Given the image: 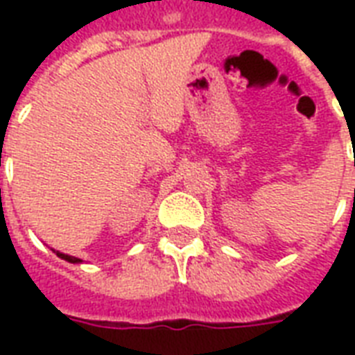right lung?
Instances as JSON below:
<instances>
[{"label":"right lung","instance_id":"right-lung-1","mask_svg":"<svg viewBox=\"0 0 355 355\" xmlns=\"http://www.w3.org/2000/svg\"><path fill=\"white\" fill-rule=\"evenodd\" d=\"M58 258L66 259V261H69V263H79L80 259L79 258H73V256H68V254H62V252H57Z\"/></svg>","mask_w":355,"mask_h":355}]
</instances>
